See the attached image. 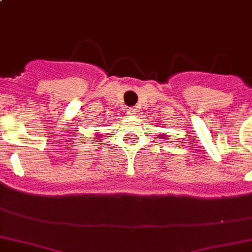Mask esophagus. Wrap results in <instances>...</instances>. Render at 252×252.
Masks as SVG:
<instances>
[{"label":"esophagus","mask_w":252,"mask_h":252,"mask_svg":"<svg viewBox=\"0 0 252 252\" xmlns=\"http://www.w3.org/2000/svg\"><path fill=\"white\" fill-rule=\"evenodd\" d=\"M135 111H137V109H134V108H129L128 109V114H130V115L135 114Z\"/></svg>","instance_id":"34e87169"}]
</instances>
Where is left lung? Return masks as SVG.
I'll list each match as a JSON object with an SVG mask.
<instances>
[{
	"mask_svg": "<svg viewBox=\"0 0 252 252\" xmlns=\"http://www.w3.org/2000/svg\"><path fill=\"white\" fill-rule=\"evenodd\" d=\"M162 138H165V137H163V135H162Z\"/></svg>",
	"mask_w": 252,
	"mask_h": 252,
	"instance_id": "8db88e82",
	"label": "left lung"
}]
</instances>
